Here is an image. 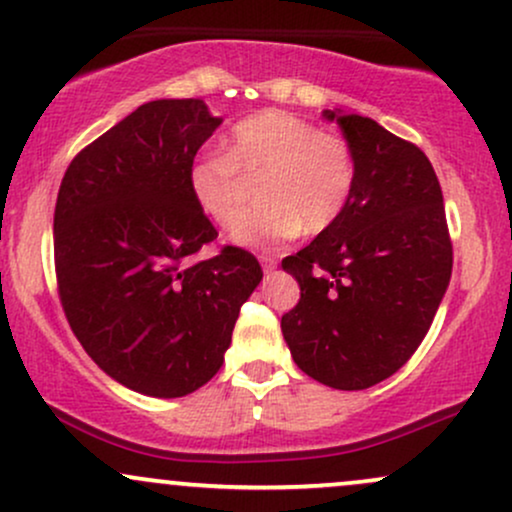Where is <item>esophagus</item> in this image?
Instances as JSON below:
<instances>
[{
  "label": "esophagus",
  "instance_id": "1",
  "mask_svg": "<svg viewBox=\"0 0 512 512\" xmlns=\"http://www.w3.org/2000/svg\"><path fill=\"white\" fill-rule=\"evenodd\" d=\"M258 261H261V266H263V270H266V273H270V270H275V266H278V261H275L273 256H261Z\"/></svg>",
  "mask_w": 512,
  "mask_h": 512
}]
</instances>
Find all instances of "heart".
I'll list each match as a JSON object with an SVG mask.
<instances>
[{
	"instance_id": "1",
	"label": "heart",
	"mask_w": 512,
	"mask_h": 512,
	"mask_svg": "<svg viewBox=\"0 0 512 512\" xmlns=\"http://www.w3.org/2000/svg\"><path fill=\"white\" fill-rule=\"evenodd\" d=\"M261 170L256 196L263 203L230 234L244 249H273L302 230H328L345 213L357 177L352 150L340 136L292 112L261 110L232 126L227 153L191 160L186 184L208 220L230 227L246 201L244 174Z\"/></svg>"
}]
</instances>
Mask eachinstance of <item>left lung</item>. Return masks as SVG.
Segmentation results:
<instances>
[{"label": "left lung", "mask_w": 512, "mask_h": 512, "mask_svg": "<svg viewBox=\"0 0 512 512\" xmlns=\"http://www.w3.org/2000/svg\"><path fill=\"white\" fill-rule=\"evenodd\" d=\"M323 117L342 129L357 177L338 222L282 261L302 297L280 326L306 376L364 390L422 345L448 290L453 244L441 184L422 150L369 117Z\"/></svg>", "instance_id": "8db88e82"}]
</instances>
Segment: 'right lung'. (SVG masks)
Here are the masks:
<instances>
[{
    "instance_id": "obj_1",
    "label": "right lung",
    "mask_w": 512,
    "mask_h": 512,
    "mask_svg": "<svg viewBox=\"0 0 512 512\" xmlns=\"http://www.w3.org/2000/svg\"><path fill=\"white\" fill-rule=\"evenodd\" d=\"M222 124L198 98L153 100L71 160L54 206V268L83 350L122 386L182 398L220 371L239 309L263 278L225 246L186 172Z\"/></svg>"
}]
</instances>
